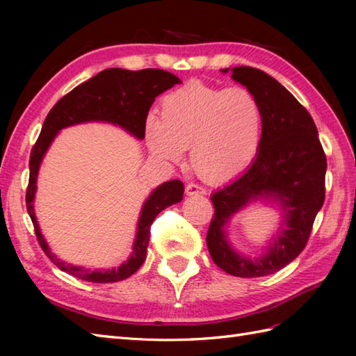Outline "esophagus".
Here are the masks:
<instances>
[{
    "mask_svg": "<svg viewBox=\"0 0 356 356\" xmlns=\"http://www.w3.org/2000/svg\"><path fill=\"white\" fill-rule=\"evenodd\" d=\"M185 193H186V195H205V194H207L205 188H202V186L195 185V184L186 185V188H185Z\"/></svg>",
    "mask_w": 356,
    "mask_h": 356,
    "instance_id": "1",
    "label": "esophagus"
}]
</instances>
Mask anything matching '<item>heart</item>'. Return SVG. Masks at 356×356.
<instances>
[{
    "mask_svg": "<svg viewBox=\"0 0 356 356\" xmlns=\"http://www.w3.org/2000/svg\"><path fill=\"white\" fill-rule=\"evenodd\" d=\"M148 148L165 162H179L190 147L193 170L209 184L246 171L261 140V108L243 87L218 88L191 81L166 95L161 118L145 122Z\"/></svg>",
    "mask_w": 356,
    "mask_h": 356,
    "instance_id": "1",
    "label": "heart"
}]
</instances>
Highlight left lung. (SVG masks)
<instances>
[{
	"instance_id": "left-lung-1",
	"label": "left lung",
	"mask_w": 356,
	"mask_h": 356,
	"mask_svg": "<svg viewBox=\"0 0 356 356\" xmlns=\"http://www.w3.org/2000/svg\"><path fill=\"white\" fill-rule=\"evenodd\" d=\"M220 72H229L259 101L261 140L246 171L211 195L216 213L207 234L208 251L234 277L270 275L297 259L307 243L324 203L326 156L314 119L277 79L252 67ZM255 202L275 206L280 220L262 254L248 256L230 243L227 229L234 215Z\"/></svg>"
}]
</instances>
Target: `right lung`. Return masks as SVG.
I'll list each match as a JSON object with an SVG mask.
<instances>
[{"label": "right lung", "mask_w": 356, "mask_h": 356, "mask_svg": "<svg viewBox=\"0 0 356 356\" xmlns=\"http://www.w3.org/2000/svg\"><path fill=\"white\" fill-rule=\"evenodd\" d=\"M179 82L182 81L176 74L159 69H145L138 72L107 69L97 73L96 76L88 79L84 84L73 88L69 95H65L63 99L55 104V107L45 118L40 138H38L32 154H30V177L26 203L27 213L35 226L38 241H40L44 252L67 274L92 283H116L133 275L145 261L151 223L154 222L156 216L161 211L182 200L185 190L180 180H170V182L154 188L142 205L138 225H136V236L130 257L115 268L86 269L67 263L59 259L56 254H53L47 240L42 236L40 223H38L33 203L38 190V174H40L44 156L47 154L59 131L67 127L87 122L116 125L128 134H131L133 138L142 140L145 138V122L149 107L159 95H162Z\"/></svg>", "instance_id": "obj_1"}]
</instances>
